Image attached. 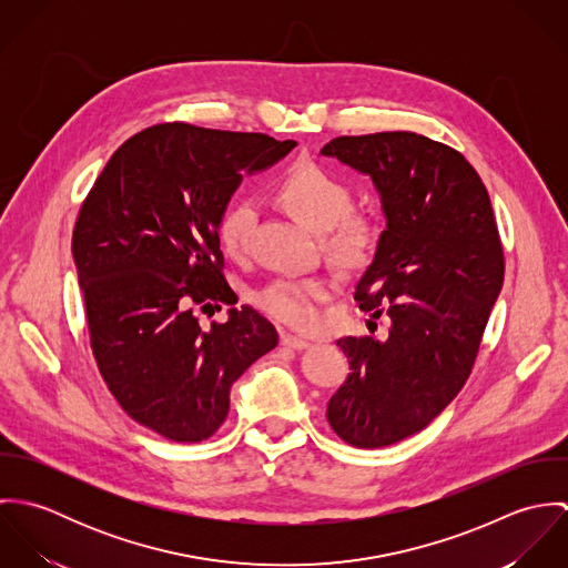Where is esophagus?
Segmentation results:
<instances>
[{"instance_id":"34e87169","label":"esophagus","mask_w":568,"mask_h":568,"mask_svg":"<svg viewBox=\"0 0 568 568\" xmlns=\"http://www.w3.org/2000/svg\"><path fill=\"white\" fill-rule=\"evenodd\" d=\"M282 345L286 347H293V349H306L311 343L302 336H295V334H288V332H282Z\"/></svg>"}]
</instances>
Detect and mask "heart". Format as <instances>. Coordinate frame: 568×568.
I'll return each mask as SVG.
<instances>
[{
    "mask_svg": "<svg viewBox=\"0 0 568 568\" xmlns=\"http://www.w3.org/2000/svg\"><path fill=\"white\" fill-rule=\"evenodd\" d=\"M280 201L313 232L324 234L325 248L341 262H358L374 241V223L361 212H349V190L315 163L293 165L277 185ZM257 219L251 199L234 201L221 216L219 241L225 253L243 257ZM329 277L282 275L266 282L255 302L282 324L313 329L320 324V304L332 293Z\"/></svg>",
    "mask_w": 568,
    "mask_h": 568,
    "instance_id": "b5f03b06",
    "label": "heart"
}]
</instances>
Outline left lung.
<instances>
[{
    "mask_svg": "<svg viewBox=\"0 0 568 568\" xmlns=\"http://www.w3.org/2000/svg\"><path fill=\"white\" fill-rule=\"evenodd\" d=\"M325 158L367 174L385 232L354 288L389 336H345L349 374L327 403L334 433L392 446L428 426L468 381L503 286V246L477 170L455 149L408 131L343 135Z\"/></svg>",
    "mask_w": 568,
    "mask_h": 568,
    "instance_id": "1",
    "label": "left lung"
}]
</instances>
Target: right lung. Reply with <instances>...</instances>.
I'll list each match as a JSON object with an SVG mask.
<instances>
[{
  "instance_id": "add662e5",
  "label": "right lung",
  "mask_w": 568,
  "mask_h": 568,
  "mask_svg": "<svg viewBox=\"0 0 568 568\" xmlns=\"http://www.w3.org/2000/svg\"><path fill=\"white\" fill-rule=\"evenodd\" d=\"M297 142L168 122L126 140L82 203L72 253L91 349L120 406L172 442H203L230 413L232 385L277 332L223 275L219 223L244 174ZM225 303L203 331L195 308Z\"/></svg>"
}]
</instances>
